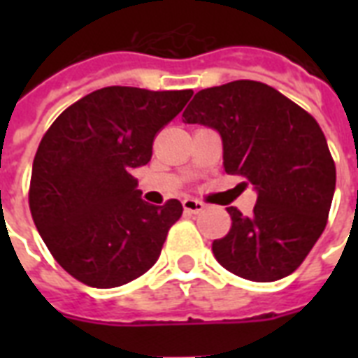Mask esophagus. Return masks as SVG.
I'll use <instances>...</instances> for the list:
<instances>
[{
  "mask_svg": "<svg viewBox=\"0 0 358 358\" xmlns=\"http://www.w3.org/2000/svg\"><path fill=\"white\" fill-rule=\"evenodd\" d=\"M182 206H184L185 212L199 213V212H202L204 208H206V204H204L202 201H196V199H184Z\"/></svg>",
  "mask_w": 358,
  "mask_h": 358,
  "instance_id": "obj_1",
  "label": "esophagus"
}]
</instances>
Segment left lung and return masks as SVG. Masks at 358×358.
<instances>
[{"label":"left lung","mask_w":358,"mask_h":358,"mask_svg":"<svg viewBox=\"0 0 358 358\" xmlns=\"http://www.w3.org/2000/svg\"><path fill=\"white\" fill-rule=\"evenodd\" d=\"M182 117L217 129L227 174L243 176L258 193L249 217L227 208L232 227L212 243L217 262L255 282L288 277L325 230L336 185L320 124L277 89L250 80L202 89Z\"/></svg>","instance_id":"obj_1"}]
</instances>
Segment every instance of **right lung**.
<instances>
[{
  "instance_id": "add662e5",
  "label": "right lung",
  "mask_w": 358,
  "mask_h": 358,
  "mask_svg": "<svg viewBox=\"0 0 358 358\" xmlns=\"http://www.w3.org/2000/svg\"><path fill=\"white\" fill-rule=\"evenodd\" d=\"M193 91L103 87L59 115L33 162L29 210L64 271L92 288H117L162 255L184 208L141 199L135 167L146 165L157 131Z\"/></svg>"
}]
</instances>
